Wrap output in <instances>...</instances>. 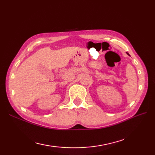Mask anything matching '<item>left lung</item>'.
<instances>
[{
    "label": "left lung",
    "mask_w": 155,
    "mask_h": 155,
    "mask_svg": "<svg viewBox=\"0 0 155 155\" xmlns=\"http://www.w3.org/2000/svg\"><path fill=\"white\" fill-rule=\"evenodd\" d=\"M127 55H129V54H128V53H127Z\"/></svg>",
    "instance_id": "obj_1"
}]
</instances>
